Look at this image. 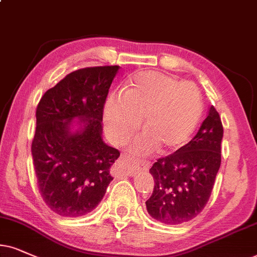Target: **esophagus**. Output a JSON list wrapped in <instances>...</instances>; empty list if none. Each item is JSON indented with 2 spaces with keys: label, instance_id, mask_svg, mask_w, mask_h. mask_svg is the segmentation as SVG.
<instances>
[{
  "label": "esophagus",
  "instance_id": "1",
  "mask_svg": "<svg viewBox=\"0 0 257 257\" xmlns=\"http://www.w3.org/2000/svg\"><path fill=\"white\" fill-rule=\"evenodd\" d=\"M148 168H149L148 164H146L141 167L131 166L128 160H126V158H121L115 165H113L112 173L115 174L116 177H123V175H131V177H134L140 170L147 171Z\"/></svg>",
  "mask_w": 257,
  "mask_h": 257
}]
</instances>
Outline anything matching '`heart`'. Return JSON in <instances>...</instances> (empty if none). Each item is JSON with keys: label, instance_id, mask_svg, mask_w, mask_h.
Here are the masks:
<instances>
[{"label": "heart", "instance_id": "1", "mask_svg": "<svg viewBox=\"0 0 257 257\" xmlns=\"http://www.w3.org/2000/svg\"><path fill=\"white\" fill-rule=\"evenodd\" d=\"M201 113L203 99L196 84L146 71L132 78L123 95L113 93L106 100L105 132L113 144H124L144 118L146 134L134 142L135 151L148 153L158 147L172 153L190 141Z\"/></svg>", "mask_w": 257, "mask_h": 257}]
</instances>
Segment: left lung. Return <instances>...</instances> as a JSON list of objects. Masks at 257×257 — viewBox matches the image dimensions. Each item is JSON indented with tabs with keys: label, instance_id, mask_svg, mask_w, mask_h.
<instances>
[{
	"label": "left lung",
	"instance_id": "obj_1",
	"mask_svg": "<svg viewBox=\"0 0 257 257\" xmlns=\"http://www.w3.org/2000/svg\"><path fill=\"white\" fill-rule=\"evenodd\" d=\"M223 124L211 105L197 135L173 154L159 158L151 174L154 190L146 201L148 213L159 222L181 224L203 211L220 167Z\"/></svg>",
	"mask_w": 257,
	"mask_h": 257
}]
</instances>
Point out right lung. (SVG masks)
<instances>
[{"instance_id":"1","label":"right lung","mask_w":257,"mask_h":257,"mask_svg":"<svg viewBox=\"0 0 257 257\" xmlns=\"http://www.w3.org/2000/svg\"><path fill=\"white\" fill-rule=\"evenodd\" d=\"M118 66L84 67L47 90L37 106L32 157L38 187L52 211L86 215L98 205L112 180L110 167L119 151L102 140L103 111ZM81 118L82 131L69 132Z\"/></svg>"}]
</instances>
